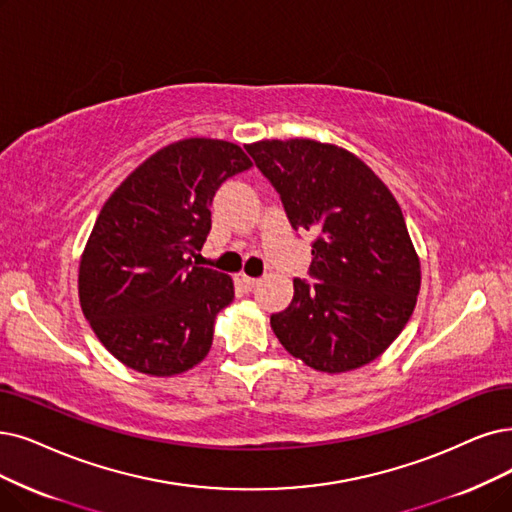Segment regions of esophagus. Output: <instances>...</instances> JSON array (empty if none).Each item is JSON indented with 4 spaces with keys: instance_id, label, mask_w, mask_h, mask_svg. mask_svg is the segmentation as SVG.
Listing matches in <instances>:
<instances>
[{
    "instance_id": "1",
    "label": "esophagus",
    "mask_w": 512,
    "mask_h": 512,
    "mask_svg": "<svg viewBox=\"0 0 512 512\" xmlns=\"http://www.w3.org/2000/svg\"><path fill=\"white\" fill-rule=\"evenodd\" d=\"M239 281H241V285H243L245 290H254L260 279H256V277H248V275H241V277H239Z\"/></svg>"
}]
</instances>
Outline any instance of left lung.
<instances>
[{
    "instance_id": "8db88e82",
    "label": "left lung",
    "mask_w": 512,
    "mask_h": 512,
    "mask_svg": "<svg viewBox=\"0 0 512 512\" xmlns=\"http://www.w3.org/2000/svg\"><path fill=\"white\" fill-rule=\"evenodd\" d=\"M281 197L292 229L315 233L309 283L271 315L283 349L317 372L340 374L380 357L410 321L420 258L403 212L365 163L309 138L245 145Z\"/></svg>"
}]
</instances>
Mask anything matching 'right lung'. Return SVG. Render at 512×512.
I'll use <instances>...</instances> for the list:
<instances>
[{
	"instance_id": "add662e5",
	"label": "right lung",
	"mask_w": 512,
	"mask_h": 512,
	"mask_svg": "<svg viewBox=\"0 0 512 512\" xmlns=\"http://www.w3.org/2000/svg\"><path fill=\"white\" fill-rule=\"evenodd\" d=\"M252 161L227 140L159 149L102 206L79 262V302L102 346L149 376L191 370L210 353L233 279L197 267L212 199Z\"/></svg>"
}]
</instances>
